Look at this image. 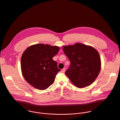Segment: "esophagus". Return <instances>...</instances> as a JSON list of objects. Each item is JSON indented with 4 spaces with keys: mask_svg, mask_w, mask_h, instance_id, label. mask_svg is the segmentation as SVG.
Wrapping results in <instances>:
<instances>
[{
    "mask_svg": "<svg viewBox=\"0 0 120 120\" xmlns=\"http://www.w3.org/2000/svg\"><path fill=\"white\" fill-rule=\"evenodd\" d=\"M65 70H66V68H64L63 69H62L61 70V71H62L63 73H64L65 71Z\"/></svg>",
    "mask_w": 120,
    "mask_h": 120,
    "instance_id": "esophagus-1",
    "label": "esophagus"
}]
</instances>
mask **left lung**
<instances>
[{"label":"left lung","instance_id":"8db88e82","mask_svg":"<svg viewBox=\"0 0 120 120\" xmlns=\"http://www.w3.org/2000/svg\"><path fill=\"white\" fill-rule=\"evenodd\" d=\"M63 49L70 62L65 74L72 83L79 88L92 84L101 68V60L98 51L92 46L79 43L64 46Z\"/></svg>","mask_w":120,"mask_h":120}]
</instances>
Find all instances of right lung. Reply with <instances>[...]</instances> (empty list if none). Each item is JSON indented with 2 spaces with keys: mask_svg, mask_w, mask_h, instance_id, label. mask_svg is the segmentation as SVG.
Returning <instances> with one entry per match:
<instances>
[{
  "mask_svg": "<svg viewBox=\"0 0 120 120\" xmlns=\"http://www.w3.org/2000/svg\"><path fill=\"white\" fill-rule=\"evenodd\" d=\"M59 50L58 46L38 44L28 47L21 59V68L26 80L33 87L44 90L55 81L59 71L52 59Z\"/></svg>",
  "mask_w": 120,
  "mask_h": 120,
  "instance_id": "1",
  "label": "right lung"
}]
</instances>
